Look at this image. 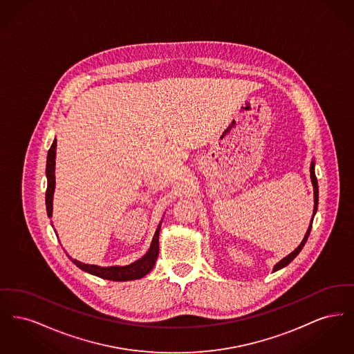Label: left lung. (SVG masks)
<instances>
[{"label":"left lung","mask_w":354,"mask_h":354,"mask_svg":"<svg viewBox=\"0 0 354 354\" xmlns=\"http://www.w3.org/2000/svg\"><path fill=\"white\" fill-rule=\"evenodd\" d=\"M309 171H310V180H312V185H313V196H315V207H313V215H312L310 224H309V227H308V230H306V234L304 236L303 241L300 243V245H299L293 252L289 253L284 259H281V260L273 267V272H276V270H281V268L286 267V266L300 253V251L303 250L304 245H305V243H306V240H308V237H309V234H310L313 218H315V215H316V212H317V205H319V183H317V178H316V174H315V159L310 162V169H309Z\"/></svg>","instance_id":"left-lung-1"}]
</instances>
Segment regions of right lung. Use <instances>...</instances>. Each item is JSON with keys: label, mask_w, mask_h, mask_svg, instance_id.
Segmentation results:
<instances>
[{"label": "right lung", "mask_w": 354, "mask_h": 354, "mask_svg": "<svg viewBox=\"0 0 354 354\" xmlns=\"http://www.w3.org/2000/svg\"><path fill=\"white\" fill-rule=\"evenodd\" d=\"M55 150H57V139L53 140L50 150L48 152V160H46V178H48V189H46V211L48 216L53 215V196L55 189ZM162 221L158 224V228L152 237L151 244L146 254H143L140 259H138L134 263L129 266H113V267H101L94 264H84L82 261H78L75 259H68L81 270L98 276L106 280L113 281H129V280H136L146 276L150 270L153 268L158 254H159V231H160Z\"/></svg>", "instance_id": "1"}]
</instances>
